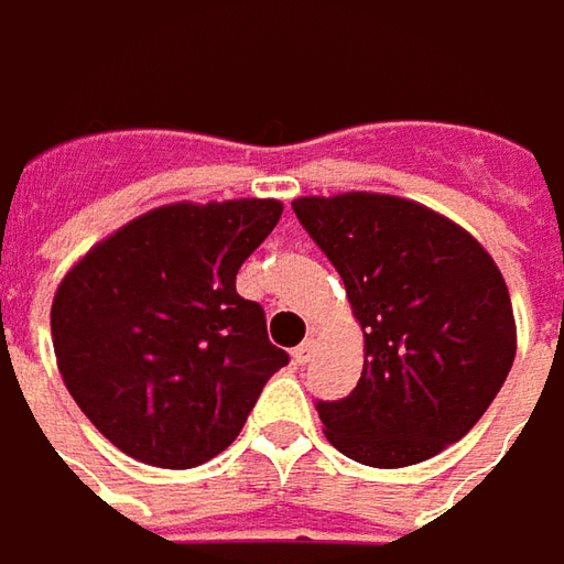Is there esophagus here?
<instances>
[{
  "label": "esophagus",
  "mask_w": 564,
  "mask_h": 564,
  "mask_svg": "<svg viewBox=\"0 0 564 564\" xmlns=\"http://www.w3.org/2000/svg\"><path fill=\"white\" fill-rule=\"evenodd\" d=\"M315 356V340H302L296 349H293V361L296 365H305V361H312Z\"/></svg>",
  "instance_id": "34e87169"
}]
</instances>
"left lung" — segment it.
Masks as SVG:
<instances>
[{"label": "left lung", "mask_w": 564, "mask_h": 564, "mask_svg": "<svg viewBox=\"0 0 564 564\" xmlns=\"http://www.w3.org/2000/svg\"><path fill=\"white\" fill-rule=\"evenodd\" d=\"M308 237L343 278L365 334L356 390L318 402L327 440L371 468H405L475 427L514 361L509 286L456 221L383 193L302 196Z\"/></svg>", "instance_id": "obj_1"}]
</instances>
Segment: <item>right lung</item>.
<instances>
[{
  "label": "right lung",
  "instance_id": "obj_1",
  "mask_svg": "<svg viewBox=\"0 0 564 564\" xmlns=\"http://www.w3.org/2000/svg\"><path fill=\"white\" fill-rule=\"evenodd\" d=\"M278 199L174 203L118 227L65 274L52 346L96 431L155 468L224 453L290 356L268 340L240 264L281 221Z\"/></svg>",
  "mask_w": 564,
  "mask_h": 564
}]
</instances>
